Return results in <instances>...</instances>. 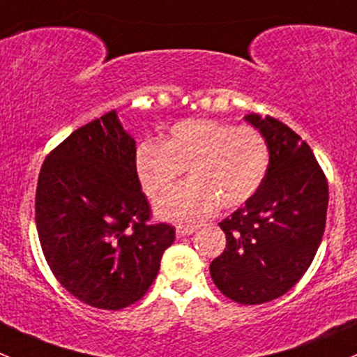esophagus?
<instances>
[{
	"label": "esophagus",
	"instance_id": "esophagus-1",
	"mask_svg": "<svg viewBox=\"0 0 357 357\" xmlns=\"http://www.w3.org/2000/svg\"><path fill=\"white\" fill-rule=\"evenodd\" d=\"M195 233V227L192 226H178L176 227V236H188Z\"/></svg>",
	"mask_w": 357,
	"mask_h": 357
}]
</instances>
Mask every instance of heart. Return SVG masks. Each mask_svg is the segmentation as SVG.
Listing matches in <instances>:
<instances>
[{"label": "heart", "instance_id": "b5f03b06", "mask_svg": "<svg viewBox=\"0 0 357 357\" xmlns=\"http://www.w3.org/2000/svg\"><path fill=\"white\" fill-rule=\"evenodd\" d=\"M268 165L270 149L261 131L212 119L176 122L162 145L144 142L135 152L137 178L151 199L165 195L189 169L191 178L155 205L161 219L184 226L206 219L219 205L229 210L249 202Z\"/></svg>", "mask_w": 357, "mask_h": 357}]
</instances>
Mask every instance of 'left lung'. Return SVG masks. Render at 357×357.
<instances>
[{
  "label": "left lung",
  "mask_w": 357,
  "mask_h": 357,
  "mask_svg": "<svg viewBox=\"0 0 357 357\" xmlns=\"http://www.w3.org/2000/svg\"><path fill=\"white\" fill-rule=\"evenodd\" d=\"M263 133L270 165L259 191L219 222L226 249L210 263L217 289L242 305L286 294L314 261L328 210V178L307 142L284 122L245 117Z\"/></svg>",
  "instance_id": "left-lung-1"
}]
</instances>
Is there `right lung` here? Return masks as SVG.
Segmentation results:
<instances>
[{
  "label": "right lung",
  "instance_id": "add662e5",
  "mask_svg": "<svg viewBox=\"0 0 357 357\" xmlns=\"http://www.w3.org/2000/svg\"><path fill=\"white\" fill-rule=\"evenodd\" d=\"M135 152L112 110L61 142L36 185L35 220L47 264L68 293L103 310L142 300L175 240V227L151 222Z\"/></svg>",
  "mask_w": 357,
  "mask_h": 357
}]
</instances>
